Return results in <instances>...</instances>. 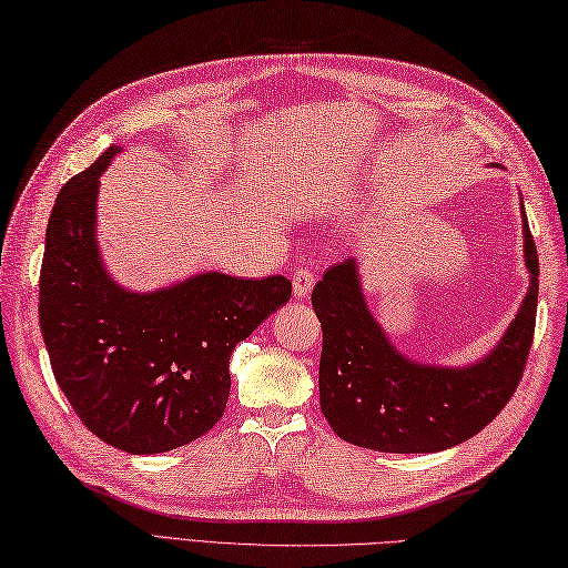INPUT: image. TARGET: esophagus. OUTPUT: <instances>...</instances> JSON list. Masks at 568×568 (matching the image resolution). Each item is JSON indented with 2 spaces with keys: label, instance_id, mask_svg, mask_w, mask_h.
<instances>
[{
  "label": "esophagus",
  "instance_id": "obj_1",
  "mask_svg": "<svg viewBox=\"0 0 568 568\" xmlns=\"http://www.w3.org/2000/svg\"><path fill=\"white\" fill-rule=\"evenodd\" d=\"M312 285H315V273L307 271V268H297L293 273V293L295 297H307Z\"/></svg>",
  "mask_w": 568,
  "mask_h": 568
}]
</instances>
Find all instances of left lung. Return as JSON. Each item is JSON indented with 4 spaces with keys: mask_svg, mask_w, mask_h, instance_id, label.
<instances>
[{
    "mask_svg": "<svg viewBox=\"0 0 568 568\" xmlns=\"http://www.w3.org/2000/svg\"><path fill=\"white\" fill-rule=\"evenodd\" d=\"M520 216L527 295L500 342L468 366L419 364L397 352L368 310L356 258L324 273L312 291L322 322L320 403L344 442L390 454L442 452L474 437L508 405L532 346L539 295L525 204Z\"/></svg>",
    "mask_w": 568,
    "mask_h": 568,
    "instance_id": "1",
    "label": "left lung"
}]
</instances>
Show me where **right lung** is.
I'll return each instance as SVG.
<instances>
[{"label": "right lung", "mask_w": 568, "mask_h": 568, "mask_svg": "<svg viewBox=\"0 0 568 568\" xmlns=\"http://www.w3.org/2000/svg\"><path fill=\"white\" fill-rule=\"evenodd\" d=\"M110 146L58 192L45 229L39 317L53 376L82 425L129 454H161L207 434L224 415L229 358L291 300V281L216 271L136 293L98 246L100 178Z\"/></svg>", "instance_id": "right-lung-1"}]
</instances>
